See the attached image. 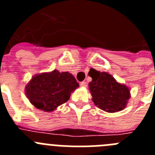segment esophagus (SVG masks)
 <instances>
[{"label": "esophagus", "mask_w": 155, "mask_h": 155, "mask_svg": "<svg viewBox=\"0 0 155 155\" xmlns=\"http://www.w3.org/2000/svg\"><path fill=\"white\" fill-rule=\"evenodd\" d=\"M81 86L82 87H87V83H86V81H82L81 83Z\"/></svg>", "instance_id": "1"}]
</instances>
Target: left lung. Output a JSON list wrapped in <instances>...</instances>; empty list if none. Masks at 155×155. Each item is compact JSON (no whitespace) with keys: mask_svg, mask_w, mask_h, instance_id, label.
Masks as SVG:
<instances>
[{"mask_svg":"<svg viewBox=\"0 0 155 155\" xmlns=\"http://www.w3.org/2000/svg\"><path fill=\"white\" fill-rule=\"evenodd\" d=\"M90 77L92 81L88 86L95 105L107 113H116L126 107L130 98L128 87L118 83L106 72L94 70Z\"/></svg>","mask_w":155,"mask_h":155,"instance_id":"1","label":"left lung"}]
</instances>
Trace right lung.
<instances>
[{
	"label": "right lung",
	"instance_id": "obj_1",
	"mask_svg": "<svg viewBox=\"0 0 155 155\" xmlns=\"http://www.w3.org/2000/svg\"><path fill=\"white\" fill-rule=\"evenodd\" d=\"M78 87L79 84L71 74L54 70L32 77L25 86V94L35 108L53 112L68 102L71 92Z\"/></svg>",
	"mask_w": 155,
	"mask_h": 155
}]
</instances>
